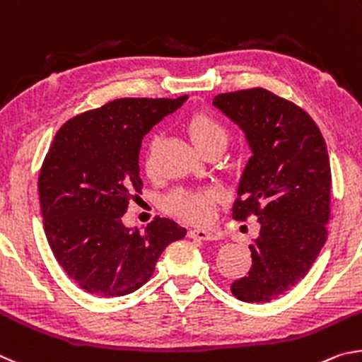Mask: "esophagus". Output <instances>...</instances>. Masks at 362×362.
<instances>
[{"label":"esophagus","mask_w":362,"mask_h":362,"mask_svg":"<svg viewBox=\"0 0 362 362\" xmlns=\"http://www.w3.org/2000/svg\"><path fill=\"white\" fill-rule=\"evenodd\" d=\"M189 237L197 238V240H206V242H213V240H218L216 233L208 232L205 229H191V230H189Z\"/></svg>","instance_id":"34e87169"}]
</instances>
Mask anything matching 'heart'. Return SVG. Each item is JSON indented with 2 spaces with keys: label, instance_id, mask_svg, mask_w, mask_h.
Instances as JSON below:
<instances>
[{
  "label": "heart",
  "instance_id": "1",
  "mask_svg": "<svg viewBox=\"0 0 362 362\" xmlns=\"http://www.w3.org/2000/svg\"><path fill=\"white\" fill-rule=\"evenodd\" d=\"M187 130L192 141L199 149L208 144L226 141L227 132L216 119L210 114L197 112L189 119ZM218 200V192L211 189L205 191H189V189H177L165 202L168 211L182 216L192 223H205L213 216V208Z\"/></svg>",
  "mask_w": 362,
  "mask_h": 362
}]
</instances>
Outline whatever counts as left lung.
<instances>
[{
	"mask_svg": "<svg viewBox=\"0 0 362 362\" xmlns=\"http://www.w3.org/2000/svg\"><path fill=\"white\" fill-rule=\"evenodd\" d=\"M213 105L243 130L252 156L240 180L232 216L255 214L248 275L232 283L243 302H270L308 274L327 240L331 163L318 125L278 95L256 87L221 93Z\"/></svg>",
	"mask_w": 362,
	"mask_h": 362,
	"instance_id": "8db88e82",
	"label": "left lung"
}]
</instances>
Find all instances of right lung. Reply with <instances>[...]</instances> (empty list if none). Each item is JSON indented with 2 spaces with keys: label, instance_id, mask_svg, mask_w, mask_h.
I'll return each instance as SVG.
<instances>
[{
  "label": "right lung",
  "instance_id": "right-lung-1",
  "mask_svg": "<svg viewBox=\"0 0 362 362\" xmlns=\"http://www.w3.org/2000/svg\"><path fill=\"white\" fill-rule=\"evenodd\" d=\"M186 100L119 98L57 132L37 181L44 230L57 262L87 293H133L154 274L162 251L185 238V227L171 219L157 218L139 232L120 218L141 194L143 136Z\"/></svg>",
  "mask_w": 362,
  "mask_h": 362
}]
</instances>
